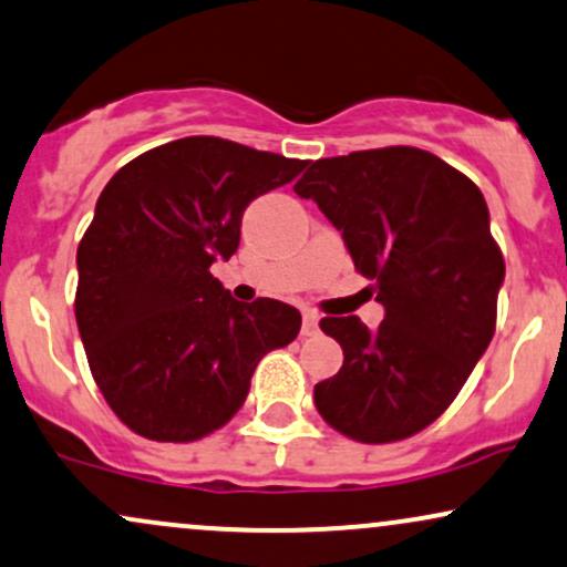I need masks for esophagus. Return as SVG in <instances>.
Instances as JSON below:
<instances>
[{"label": "esophagus", "mask_w": 567, "mask_h": 567, "mask_svg": "<svg viewBox=\"0 0 567 567\" xmlns=\"http://www.w3.org/2000/svg\"><path fill=\"white\" fill-rule=\"evenodd\" d=\"M318 320H320V316L316 310H305L302 312V337H316Z\"/></svg>", "instance_id": "1"}]
</instances>
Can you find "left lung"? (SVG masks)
I'll use <instances>...</instances> for the list:
<instances>
[{"mask_svg":"<svg viewBox=\"0 0 567 567\" xmlns=\"http://www.w3.org/2000/svg\"><path fill=\"white\" fill-rule=\"evenodd\" d=\"M295 192L341 230L386 307L375 331L358 316L320 320L344 349L339 373L316 383L320 417L362 444L415 436L454 402L497 328L505 257L484 194L417 146L318 159Z\"/></svg>","mask_w":567,"mask_h":567,"instance_id":"8db88e82","label":"left lung"}]
</instances>
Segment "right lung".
Segmentation results:
<instances>
[{"instance_id": "obj_1", "label": "right lung", "mask_w": 567, "mask_h": 567, "mask_svg": "<svg viewBox=\"0 0 567 567\" xmlns=\"http://www.w3.org/2000/svg\"><path fill=\"white\" fill-rule=\"evenodd\" d=\"M305 165L186 136L131 159L104 186L79 244L75 323L102 396L138 436L186 444L223 429L257 362L297 339L295 307L236 302L209 265L239 249L249 202Z\"/></svg>"}]
</instances>
